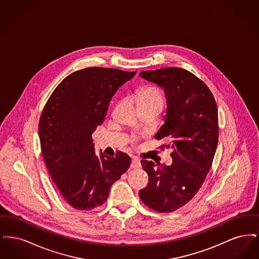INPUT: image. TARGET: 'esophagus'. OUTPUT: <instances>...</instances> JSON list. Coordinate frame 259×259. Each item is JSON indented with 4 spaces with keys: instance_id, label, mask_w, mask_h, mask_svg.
Instances as JSON below:
<instances>
[{
    "instance_id": "1",
    "label": "esophagus",
    "mask_w": 259,
    "mask_h": 259,
    "mask_svg": "<svg viewBox=\"0 0 259 259\" xmlns=\"http://www.w3.org/2000/svg\"><path fill=\"white\" fill-rule=\"evenodd\" d=\"M130 167L132 168V169H137V168H140L141 167V162L139 159H136L134 158L132 162H131V165H130Z\"/></svg>"
}]
</instances>
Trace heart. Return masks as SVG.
<instances>
[{
	"label": "heart",
	"instance_id": "1",
	"mask_svg": "<svg viewBox=\"0 0 259 259\" xmlns=\"http://www.w3.org/2000/svg\"><path fill=\"white\" fill-rule=\"evenodd\" d=\"M137 99L140 105H164L165 95L160 87L148 85L139 90Z\"/></svg>",
	"mask_w": 259,
	"mask_h": 259
}]
</instances>
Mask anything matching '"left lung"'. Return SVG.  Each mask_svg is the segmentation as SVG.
Segmentation results:
<instances>
[{"label": "left lung", "instance_id": "obj_1", "mask_svg": "<svg viewBox=\"0 0 259 259\" xmlns=\"http://www.w3.org/2000/svg\"><path fill=\"white\" fill-rule=\"evenodd\" d=\"M140 75L166 93L165 123L155 138L169 142L172 163L155 166L151 161H141L148 183L139 195L148 208L171 212L194 197L211 167L219 143L218 107L209 87L185 69L168 67Z\"/></svg>", "mask_w": 259, "mask_h": 259}]
</instances>
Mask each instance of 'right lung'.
<instances>
[{"mask_svg": "<svg viewBox=\"0 0 259 259\" xmlns=\"http://www.w3.org/2000/svg\"><path fill=\"white\" fill-rule=\"evenodd\" d=\"M136 72L90 67L66 76L40 114L38 136L42 157L63 198L74 209L103 205L111 186L130 166L123 152L95 154L92 134L104 122L116 90Z\"/></svg>", "mask_w": 259, "mask_h": 259, "instance_id": "add662e5", "label": "right lung"}]
</instances>
